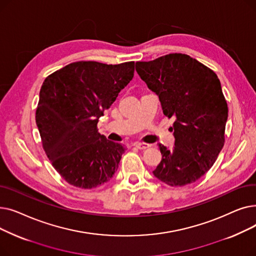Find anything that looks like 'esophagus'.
Returning <instances> with one entry per match:
<instances>
[{"instance_id": "1", "label": "esophagus", "mask_w": 256, "mask_h": 256, "mask_svg": "<svg viewBox=\"0 0 256 256\" xmlns=\"http://www.w3.org/2000/svg\"><path fill=\"white\" fill-rule=\"evenodd\" d=\"M135 146L139 150H146V148H148L150 145L147 144V143H143V142H136Z\"/></svg>"}]
</instances>
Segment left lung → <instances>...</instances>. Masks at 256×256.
Here are the masks:
<instances>
[{
  "mask_svg": "<svg viewBox=\"0 0 256 256\" xmlns=\"http://www.w3.org/2000/svg\"><path fill=\"white\" fill-rule=\"evenodd\" d=\"M136 70L158 96L163 113L176 119L170 128L174 148L158 144L162 160L154 176L171 186L195 182L216 162L225 142L228 106L220 80L208 66L180 52L137 62Z\"/></svg>",
  "mask_w": 256,
  "mask_h": 256,
  "instance_id": "obj_1",
  "label": "left lung"
}]
</instances>
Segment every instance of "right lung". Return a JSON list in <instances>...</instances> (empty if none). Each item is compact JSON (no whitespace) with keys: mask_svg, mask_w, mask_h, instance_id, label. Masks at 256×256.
<instances>
[{"mask_svg":"<svg viewBox=\"0 0 256 256\" xmlns=\"http://www.w3.org/2000/svg\"><path fill=\"white\" fill-rule=\"evenodd\" d=\"M134 72V61L115 65L78 61L44 80L36 124L44 150L66 182L93 189L113 178L126 147L100 135L98 122Z\"/></svg>","mask_w":256,"mask_h":256,"instance_id":"1","label":"right lung"}]
</instances>
